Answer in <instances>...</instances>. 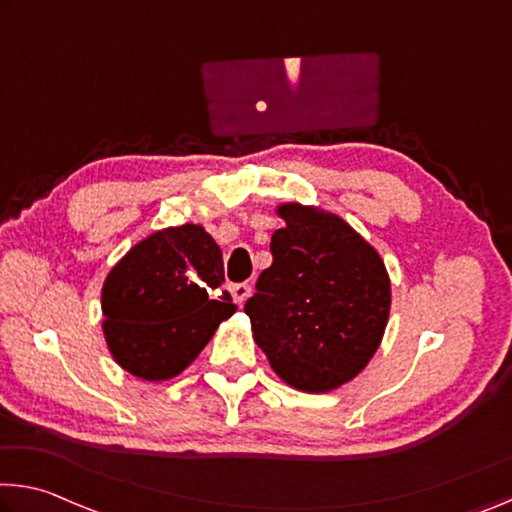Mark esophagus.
Here are the masks:
<instances>
[{
	"label": "esophagus",
	"mask_w": 512,
	"mask_h": 512,
	"mask_svg": "<svg viewBox=\"0 0 512 512\" xmlns=\"http://www.w3.org/2000/svg\"><path fill=\"white\" fill-rule=\"evenodd\" d=\"M230 294L234 298V303L243 305V303H246V298L250 296V285H246V282H239V285H230Z\"/></svg>",
	"instance_id": "34e87169"
}]
</instances>
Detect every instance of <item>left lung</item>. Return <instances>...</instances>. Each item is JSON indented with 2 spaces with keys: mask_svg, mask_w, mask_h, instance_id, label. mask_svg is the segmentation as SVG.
Returning <instances> with one entry per match:
<instances>
[{
  "mask_svg": "<svg viewBox=\"0 0 512 512\" xmlns=\"http://www.w3.org/2000/svg\"><path fill=\"white\" fill-rule=\"evenodd\" d=\"M273 264L243 310L273 371L303 392H330L367 367L387 326L389 278L380 255L335 214L278 207Z\"/></svg>",
  "mask_w": 512,
  "mask_h": 512,
  "instance_id": "obj_1",
  "label": "left lung"
}]
</instances>
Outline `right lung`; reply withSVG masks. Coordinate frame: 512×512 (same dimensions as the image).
Here are the masks:
<instances>
[{
	"instance_id": "right-lung-1",
	"label": "right lung",
	"mask_w": 512,
	"mask_h": 512,
	"mask_svg": "<svg viewBox=\"0 0 512 512\" xmlns=\"http://www.w3.org/2000/svg\"><path fill=\"white\" fill-rule=\"evenodd\" d=\"M223 255L200 225L150 234L113 266L102 287L104 337L120 367L143 380H166L198 358L237 310Z\"/></svg>"
}]
</instances>
